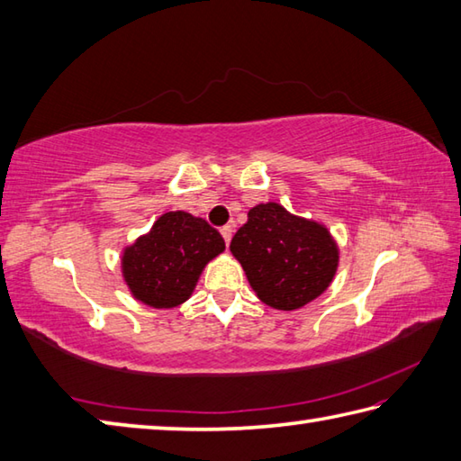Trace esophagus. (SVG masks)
Returning <instances> with one entry per match:
<instances>
[{
	"instance_id": "esophagus-1",
	"label": "esophagus",
	"mask_w": 461,
	"mask_h": 461,
	"mask_svg": "<svg viewBox=\"0 0 461 461\" xmlns=\"http://www.w3.org/2000/svg\"><path fill=\"white\" fill-rule=\"evenodd\" d=\"M220 231H221V236H223L225 243H230V241H231V236H233V228H231V225H223V228H221Z\"/></svg>"
}]
</instances>
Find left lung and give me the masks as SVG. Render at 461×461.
I'll use <instances>...</instances> for the list:
<instances>
[{
    "label": "left lung",
    "mask_w": 461,
    "mask_h": 461,
    "mask_svg": "<svg viewBox=\"0 0 461 461\" xmlns=\"http://www.w3.org/2000/svg\"><path fill=\"white\" fill-rule=\"evenodd\" d=\"M251 290L279 312H294L328 290L339 266V248L321 221L258 203L230 246Z\"/></svg>",
    "instance_id": "obj_1"
}]
</instances>
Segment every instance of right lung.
Returning <instances> with one entry per match:
<instances>
[{
  "label": "right lung",
  "mask_w": 461,
  "mask_h": 461,
  "mask_svg": "<svg viewBox=\"0 0 461 461\" xmlns=\"http://www.w3.org/2000/svg\"><path fill=\"white\" fill-rule=\"evenodd\" d=\"M225 241L203 218L166 212L151 230L122 249V277L133 300L171 310L192 297L203 267L223 254Z\"/></svg>",
  "instance_id": "add662e5"
}]
</instances>
